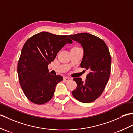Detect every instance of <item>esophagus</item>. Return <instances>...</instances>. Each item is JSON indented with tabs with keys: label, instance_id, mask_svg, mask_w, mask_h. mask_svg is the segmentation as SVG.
Here are the masks:
<instances>
[{
	"label": "esophagus",
	"instance_id": "obj_1",
	"mask_svg": "<svg viewBox=\"0 0 133 133\" xmlns=\"http://www.w3.org/2000/svg\"><path fill=\"white\" fill-rule=\"evenodd\" d=\"M71 79L70 78H69V77H64V78H63V80L65 81V82H69V81H71Z\"/></svg>",
	"mask_w": 133,
	"mask_h": 133
}]
</instances>
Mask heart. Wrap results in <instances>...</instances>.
Masks as SVG:
<instances>
[{
	"mask_svg": "<svg viewBox=\"0 0 133 133\" xmlns=\"http://www.w3.org/2000/svg\"><path fill=\"white\" fill-rule=\"evenodd\" d=\"M79 49V48H78V47H72V48L71 50H75V49Z\"/></svg>",
	"mask_w": 133,
	"mask_h": 133,
	"instance_id": "heart-1",
	"label": "heart"
}]
</instances>
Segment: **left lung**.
Listing matches in <instances>:
<instances>
[{
    "instance_id": "8db88e82",
    "label": "left lung",
    "mask_w": 133,
    "mask_h": 133,
    "mask_svg": "<svg viewBox=\"0 0 133 133\" xmlns=\"http://www.w3.org/2000/svg\"><path fill=\"white\" fill-rule=\"evenodd\" d=\"M79 42L83 49L81 67L89 70L86 79L74 78L77 84L72 94L76 99L83 103H90L99 97L109 79L111 58L106 44L102 39L89 33L69 35Z\"/></svg>"
}]
</instances>
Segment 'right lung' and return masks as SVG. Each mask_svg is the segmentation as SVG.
<instances>
[{"mask_svg":"<svg viewBox=\"0 0 133 133\" xmlns=\"http://www.w3.org/2000/svg\"><path fill=\"white\" fill-rule=\"evenodd\" d=\"M72 43L67 35L42 32L24 43L18 63V74L24 94L31 102L42 104L52 98L56 84L63 77L51 75L48 65L65 44Z\"/></svg>","mask_w":133,"mask_h":133,"instance_id":"1","label":"right lung"}]
</instances>
